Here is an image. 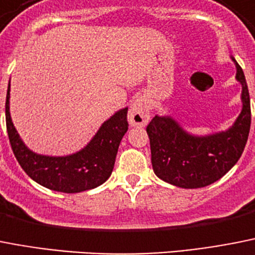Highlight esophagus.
I'll list each match as a JSON object with an SVG mask.
<instances>
[{
  "instance_id": "34e87169",
  "label": "esophagus",
  "mask_w": 255,
  "mask_h": 255,
  "mask_svg": "<svg viewBox=\"0 0 255 255\" xmlns=\"http://www.w3.org/2000/svg\"><path fill=\"white\" fill-rule=\"evenodd\" d=\"M150 109L149 104L142 96L132 101L128 110V122L132 127H145L149 123Z\"/></svg>"
}]
</instances>
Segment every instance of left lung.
Here are the masks:
<instances>
[{"label": "left lung", "instance_id": "left-lung-1", "mask_svg": "<svg viewBox=\"0 0 255 255\" xmlns=\"http://www.w3.org/2000/svg\"><path fill=\"white\" fill-rule=\"evenodd\" d=\"M236 81L241 85L243 108L226 130L198 136L183 129L170 115H155L146 132L150 138L154 173L170 185L199 189L225 176L244 151L250 130V97L245 75L238 61Z\"/></svg>", "mask_w": 255, "mask_h": 255}]
</instances>
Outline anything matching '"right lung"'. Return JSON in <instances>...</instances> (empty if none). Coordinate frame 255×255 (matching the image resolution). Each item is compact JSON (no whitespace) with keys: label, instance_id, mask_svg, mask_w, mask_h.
I'll return each instance as SVG.
<instances>
[{"label":"right lung","instance_id":"add662e5","mask_svg":"<svg viewBox=\"0 0 255 255\" xmlns=\"http://www.w3.org/2000/svg\"><path fill=\"white\" fill-rule=\"evenodd\" d=\"M128 108L118 110L79 151L50 156L32 151L23 142L10 115V85L6 95V127L15 158L28 176L43 187L65 194L95 189L110 177L119 143L128 130Z\"/></svg>","mask_w":255,"mask_h":255}]
</instances>
